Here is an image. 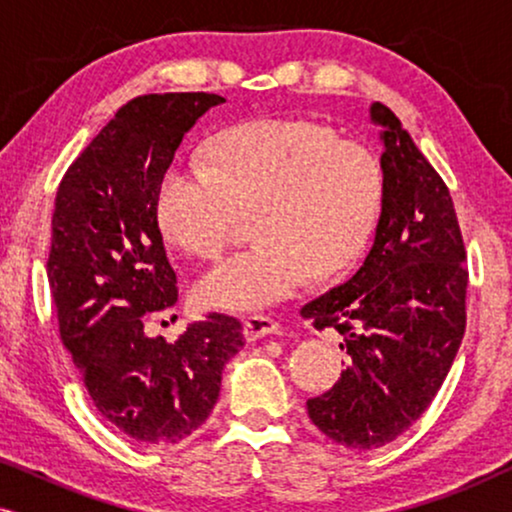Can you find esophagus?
Segmentation results:
<instances>
[{
    "instance_id": "34e87169",
    "label": "esophagus",
    "mask_w": 512,
    "mask_h": 512,
    "mask_svg": "<svg viewBox=\"0 0 512 512\" xmlns=\"http://www.w3.org/2000/svg\"><path fill=\"white\" fill-rule=\"evenodd\" d=\"M279 331V324L272 317H263V314H254V317H247L242 324V333L249 342L261 340L265 335H272Z\"/></svg>"
}]
</instances>
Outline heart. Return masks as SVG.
Masks as SVG:
<instances>
[{
	"label": "heart",
	"instance_id": "heart-1",
	"mask_svg": "<svg viewBox=\"0 0 512 512\" xmlns=\"http://www.w3.org/2000/svg\"><path fill=\"white\" fill-rule=\"evenodd\" d=\"M384 174L366 146L303 118H256L223 130L207 167L167 165L153 214L174 247L214 256L237 214H251V249L223 256L195 282V298L226 312H256L310 279L345 272L380 219Z\"/></svg>",
	"mask_w": 512,
	"mask_h": 512
}]
</instances>
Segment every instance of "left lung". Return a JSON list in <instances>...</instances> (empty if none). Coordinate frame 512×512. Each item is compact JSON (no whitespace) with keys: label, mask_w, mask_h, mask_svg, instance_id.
Wrapping results in <instances>:
<instances>
[{"label":"left lung","mask_w":512,"mask_h":512,"mask_svg":"<svg viewBox=\"0 0 512 512\" xmlns=\"http://www.w3.org/2000/svg\"><path fill=\"white\" fill-rule=\"evenodd\" d=\"M384 153L382 212L366 261L300 314L345 335L349 363L326 394L307 401L333 443L373 450L429 408L466 328L464 240L445 181L394 111L370 104Z\"/></svg>","instance_id":"obj_1"}]
</instances>
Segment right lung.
Instances as JSON below:
<instances>
[{"label": "right lung", "mask_w": 512, "mask_h": 512, "mask_svg": "<svg viewBox=\"0 0 512 512\" xmlns=\"http://www.w3.org/2000/svg\"><path fill=\"white\" fill-rule=\"evenodd\" d=\"M226 100L144 95L125 104L74 160L55 195L48 284L60 338L102 417L139 445L165 447L200 429L221 373L244 347L226 314L188 324L179 340L146 338L144 314L177 303L153 202L181 139Z\"/></svg>", "instance_id": "add662e5"}]
</instances>
